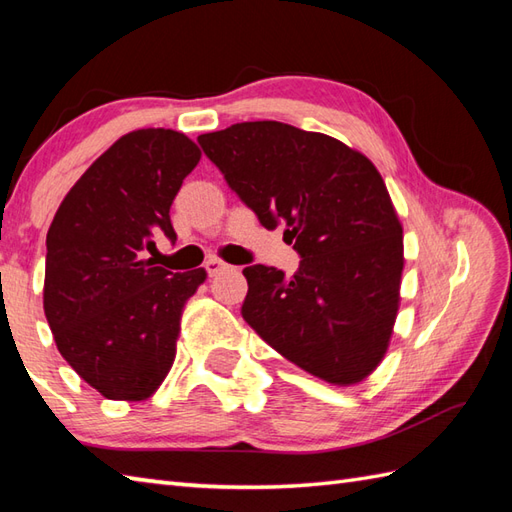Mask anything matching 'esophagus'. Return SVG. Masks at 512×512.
Returning <instances> with one entry per match:
<instances>
[{
    "label": "esophagus",
    "mask_w": 512,
    "mask_h": 512,
    "mask_svg": "<svg viewBox=\"0 0 512 512\" xmlns=\"http://www.w3.org/2000/svg\"><path fill=\"white\" fill-rule=\"evenodd\" d=\"M204 268H206V273H209L211 277H215V275H220L222 270H226L228 268V264H224L222 259H217V257H213V259H209V262L204 264Z\"/></svg>",
    "instance_id": "34e87169"
}]
</instances>
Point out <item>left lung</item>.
<instances>
[{
    "instance_id": "1",
    "label": "left lung",
    "mask_w": 512,
    "mask_h": 512,
    "mask_svg": "<svg viewBox=\"0 0 512 512\" xmlns=\"http://www.w3.org/2000/svg\"><path fill=\"white\" fill-rule=\"evenodd\" d=\"M198 143L262 226L284 224L301 255L290 279L244 268L246 323L325 383H363L387 354L405 268L402 224L374 162L277 121L237 123Z\"/></svg>"
}]
</instances>
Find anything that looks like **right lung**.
I'll return each mask as SVG.
<instances>
[{"mask_svg":"<svg viewBox=\"0 0 512 512\" xmlns=\"http://www.w3.org/2000/svg\"><path fill=\"white\" fill-rule=\"evenodd\" d=\"M202 158L165 127L121 136L74 182L46 237L43 312L57 350L107 400H147L176 361L180 319L206 270L147 257L176 239L169 209Z\"/></svg>","mask_w":512,"mask_h":512,"instance_id":"add662e5","label":"right lung"}]
</instances>
